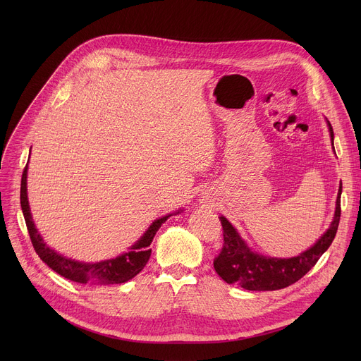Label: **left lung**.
Wrapping results in <instances>:
<instances>
[{
	"label": "left lung",
	"mask_w": 361,
	"mask_h": 361,
	"mask_svg": "<svg viewBox=\"0 0 361 361\" xmlns=\"http://www.w3.org/2000/svg\"><path fill=\"white\" fill-rule=\"evenodd\" d=\"M331 144L334 147V133L331 124L327 121ZM343 185L340 184L334 219L329 230L319 238V241L291 259H274L259 252L251 251L237 230L226 217H220L223 226V248L214 259V269L217 274L228 284H238L251 291H271L288 287L298 281L302 276L310 271L324 251L333 243L338 223H340V195Z\"/></svg>",
	"instance_id": "8db88e82"
}]
</instances>
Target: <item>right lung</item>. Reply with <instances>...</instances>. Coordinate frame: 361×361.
Segmentation results:
<instances>
[{"mask_svg":"<svg viewBox=\"0 0 361 361\" xmlns=\"http://www.w3.org/2000/svg\"><path fill=\"white\" fill-rule=\"evenodd\" d=\"M27 170H28V166H25L21 177V194H20L21 209H23V214L25 219V224L28 228L32 247L39 259L51 270H54L56 273L66 277L67 280H71L80 284L107 286V284L126 283L133 277H135L145 267L151 255V248H148V245L151 244L154 235H156L161 224L166 223V220L171 214L154 221L148 227V230L144 233V235L134 245H131L128 252H124L116 257V259L104 260L99 263L75 262V260L67 259V257H63L61 254L56 252L53 248H49L41 238L39 233L37 231L31 217V210H30L28 197H27Z\"/></svg>","mask_w":361,"mask_h":361,"instance_id":"add662e5","label":"right lung"}]
</instances>
